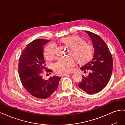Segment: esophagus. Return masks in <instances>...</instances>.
<instances>
[{"mask_svg":"<svg viewBox=\"0 0 125 125\" xmlns=\"http://www.w3.org/2000/svg\"><path fill=\"white\" fill-rule=\"evenodd\" d=\"M67 74V73H62V74H60V76L61 77H63V76H65V75H66Z\"/></svg>","mask_w":125,"mask_h":125,"instance_id":"1","label":"esophagus"}]
</instances>
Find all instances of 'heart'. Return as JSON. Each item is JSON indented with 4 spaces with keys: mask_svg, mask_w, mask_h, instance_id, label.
<instances>
[{
    "mask_svg": "<svg viewBox=\"0 0 125 125\" xmlns=\"http://www.w3.org/2000/svg\"><path fill=\"white\" fill-rule=\"evenodd\" d=\"M62 42L71 49L70 55L68 58H60L54 64L55 70L59 73L70 72L75 63H83L91 58L93 54L92 45L85 43L84 40L77 36H69L61 39ZM44 57L47 60L53 59L57 55V47L55 43L48 44L44 49Z\"/></svg>",
    "mask_w": 125,
    "mask_h": 125,
    "instance_id": "1",
    "label": "heart"
}]
</instances>
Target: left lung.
<instances>
[{
    "label": "left lung",
    "instance_id": "left-lung-1",
    "mask_svg": "<svg viewBox=\"0 0 125 125\" xmlns=\"http://www.w3.org/2000/svg\"><path fill=\"white\" fill-rule=\"evenodd\" d=\"M89 35L94 48L93 58L80 67L87 76H82L79 88L89 94L99 92L106 86L110 80L113 67L112 56L108 46L101 37L91 32L85 31Z\"/></svg>",
    "mask_w": 125,
    "mask_h": 125
}]
</instances>
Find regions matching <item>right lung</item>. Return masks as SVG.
Here are the masks:
<instances>
[{
	"label": "right lung",
	"instance_id": "right-lung-1",
	"mask_svg": "<svg viewBox=\"0 0 125 125\" xmlns=\"http://www.w3.org/2000/svg\"><path fill=\"white\" fill-rule=\"evenodd\" d=\"M50 40L38 39L24 48L19 60L18 71L22 85L32 95L46 99L57 90L61 77L54 75L45 79L42 75L45 67L43 47ZM52 70L48 69L47 72Z\"/></svg>",
	"mask_w": 125,
	"mask_h": 125
}]
</instances>
